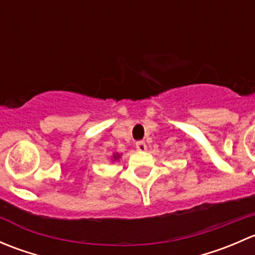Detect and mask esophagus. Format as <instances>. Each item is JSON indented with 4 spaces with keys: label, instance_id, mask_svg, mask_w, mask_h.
I'll return each instance as SVG.
<instances>
[{
    "label": "esophagus",
    "instance_id": "esophagus-1",
    "mask_svg": "<svg viewBox=\"0 0 255 255\" xmlns=\"http://www.w3.org/2000/svg\"><path fill=\"white\" fill-rule=\"evenodd\" d=\"M135 146H137L138 150H140V151L146 150V144H145V142H144V140H139V142L135 143Z\"/></svg>",
    "mask_w": 255,
    "mask_h": 255
}]
</instances>
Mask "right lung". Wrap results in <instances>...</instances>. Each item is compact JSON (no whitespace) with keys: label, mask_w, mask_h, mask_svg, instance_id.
Listing matches in <instances>:
<instances>
[{"label":"right lung","mask_w":255,"mask_h":255,"mask_svg":"<svg viewBox=\"0 0 255 255\" xmlns=\"http://www.w3.org/2000/svg\"><path fill=\"white\" fill-rule=\"evenodd\" d=\"M120 156H121L120 153H115V154H113V155H112V161L118 160V159H120Z\"/></svg>","instance_id":"right-lung-1"}]
</instances>
